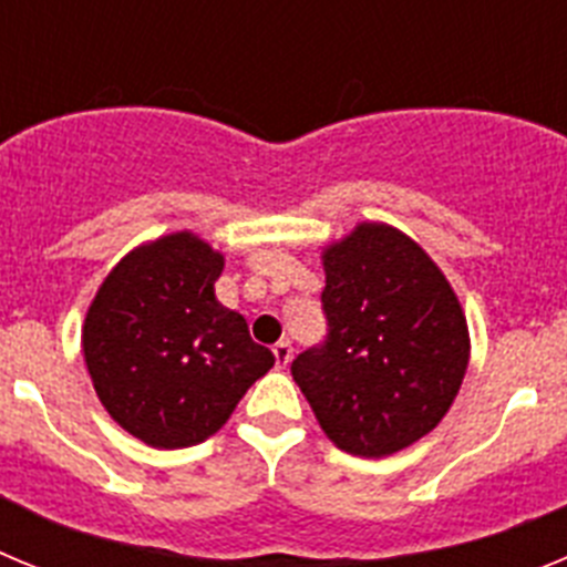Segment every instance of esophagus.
<instances>
[{
    "label": "esophagus",
    "instance_id": "1",
    "mask_svg": "<svg viewBox=\"0 0 567 567\" xmlns=\"http://www.w3.org/2000/svg\"><path fill=\"white\" fill-rule=\"evenodd\" d=\"M272 354H275V365H278V369H287L289 360H292V346H289L287 340H280V343H275Z\"/></svg>",
    "mask_w": 567,
    "mask_h": 567
}]
</instances>
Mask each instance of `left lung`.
Returning <instances> with one entry per match:
<instances>
[{
  "mask_svg": "<svg viewBox=\"0 0 567 567\" xmlns=\"http://www.w3.org/2000/svg\"><path fill=\"white\" fill-rule=\"evenodd\" d=\"M320 260L329 338L292 360L295 383L340 452H403L463 385L471 338L457 292L417 240L383 221H360Z\"/></svg>",
  "mask_w": 567,
  "mask_h": 567,
  "instance_id": "left-lung-1",
  "label": "left lung"
}]
</instances>
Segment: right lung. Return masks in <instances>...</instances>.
<instances>
[{
  "mask_svg": "<svg viewBox=\"0 0 567 567\" xmlns=\"http://www.w3.org/2000/svg\"><path fill=\"white\" fill-rule=\"evenodd\" d=\"M224 255L189 229L144 240L102 280L82 323L110 417L153 449L213 437L275 358L215 298Z\"/></svg>",
  "mask_w": 567,
  "mask_h": 567,
  "instance_id": "right-lung-1",
  "label": "right lung"
}]
</instances>
